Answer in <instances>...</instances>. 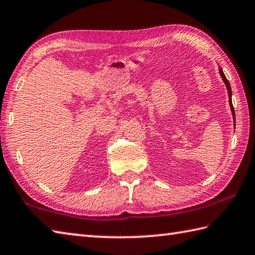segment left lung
<instances>
[{
  "mask_svg": "<svg viewBox=\"0 0 255 255\" xmlns=\"http://www.w3.org/2000/svg\"><path fill=\"white\" fill-rule=\"evenodd\" d=\"M219 72H220V76L222 78L223 82H225V85L227 87V90H228V96H229V105H230V109H231V113H232V118H233V126L236 127V113H235V109H233V106H232V91H231V87H230V84L229 81H228V79L226 78L225 74H223L222 71V68L219 66Z\"/></svg>",
  "mask_w": 255,
  "mask_h": 255,
  "instance_id": "left-lung-1",
  "label": "left lung"
}]
</instances>
